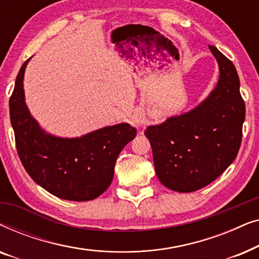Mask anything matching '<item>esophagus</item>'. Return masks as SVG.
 I'll list each match as a JSON object with an SVG mask.
<instances>
[{
  "label": "esophagus",
  "instance_id": "obj_1",
  "mask_svg": "<svg viewBox=\"0 0 259 259\" xmlns=\"http://www.w3.org/2000/svg\"><path fill=\"white\" fill-rule=\"evenodd\" d=\"M133 123L137 127L145 125V123H146V119H145V115L141 114V113H137V114L133 116Z\"/></svg>",
  "mask_w": 259,
  "mask_h": 259
}]
</instances>
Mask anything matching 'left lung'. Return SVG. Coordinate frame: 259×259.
<instances>
[{
    "label": "left lung",
    "mask_w": 259,
    "mask_h": 259,
    "mask_svg": "<svg viewBox=\"0 0 259 259\" xmlns=\"http://www.w3.org/2000/svg\"><path fill=\"white\" fill-rule=\"evenodd\" d=\"M219 79L206 99L191 111L148 126L155 173L162 185L193 192L217 179L235 160L242 143L245 104L233 63L213 46Z\"/></svg>",
    "instance_id": "8db88e82"
}]
</instances>
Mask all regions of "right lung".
I'll return each mask as SVG.
<instances>
[{
  "label": "right lung",
  "instance_id": "obj_1",
  "mask_svg": "<svg viewBox=\"0 0 259 259\" xmlns=\"http://www.w3.org/2000/svg\"><path fill=\"white\" fill-rule=\"evenodd\" d=\"M29 60L21 67L9 100L21 162L31 179L53 196L73 201L93 200L111 185L118 155L136 138L137 130L122 122L77 138L47 133L24 100V70Z\"/></svg>",
  "mask_w": 259,
  "mask_h": 259
}]
</instances>
